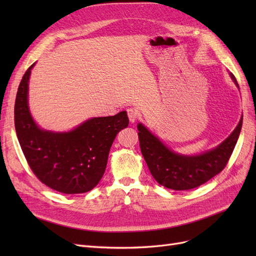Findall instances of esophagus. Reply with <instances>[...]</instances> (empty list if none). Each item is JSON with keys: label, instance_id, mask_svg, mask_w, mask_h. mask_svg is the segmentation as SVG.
<instances>
[{"label": "esophagus", "instance_id": "34e87169", "mask_svg": "<svg viewBox=\"0 0 256 256\" xmlns=\"http://www.w3.org/2000/svg\"><path fill=\"white\" fill-rule=\"evenodd\" d=\"M127 115L130 122H134L138 118V112L136 110L134 109V108H129V109H127Z\"/></svg>", "mask_w": 256, "mask_h": 256}]
</instances>
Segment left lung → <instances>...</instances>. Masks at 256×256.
Instances as JSON below:
<instances>
[{
	"mask_svg": "<svg viewBox=\"0 0 256 256\" xmlns=\"http://www.w3.org/2000/svg\"><path fill=\"white\" fill-rule=\"evenodd\" d=\"M232 79L238 86L233 74ZM242 126L240 120L232 134L214 150L198 156H182L170 150L142 124L138 136L143 157L152 177L161 186L172 190H190L205 184L226 166Z\"/></svg>",
	"mask_w": 256,
	"mask_h": 256,
	"instance_id": "obj_1",
	"label": "left lung"
}]
</instances>
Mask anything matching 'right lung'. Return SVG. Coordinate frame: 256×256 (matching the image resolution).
Listing matches in <instances>:
<instances>
[{
  "label": "right lung",
  "mask_w": 256,
  "mask_h": 256,
  "mask_svg": "<svg viewBox=\"0 0 256 256\" xmlns=\"http://www.w3.org/2000/svg\"><path fill=\"white\" fill-rule=\"evenodd\" d=\"M30 66L19 84L14 102V128L23 154L35 176L49 188L78 194L96 187L104 174L114 138L126 128V111L95 118L65 134L37 127L28 106Z\"/></svg>",
  "instance_id": "right-lung-1"
}]
</instances>
